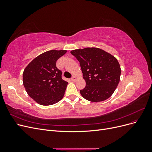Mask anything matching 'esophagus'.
Here are the masks:
<instances>
[{"mask_svg":"<svg viewBox=\"0 0 152 152\" xmlns=\"http://www.w3.org/2000/svg\"><path fill=\"white\" fill-rule=\"evenodd\" d=\"M77 79V77L76 76H75V75H73V76H72V77L71 78V80L73 81V82H75Z\"/></svg>","mask_w":152,"mask_h":152,"instance_id":"obj_1","label":"esophagus"}]
</instances>
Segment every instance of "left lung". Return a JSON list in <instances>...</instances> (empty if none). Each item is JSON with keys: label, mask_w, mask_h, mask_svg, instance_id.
Listing matches in <instances>:
<instances>
[{"label": "left lung", "mask_w": 152, "mask_h": 152, "mask_svg": "<svg viewBox=\"0 0 152 152\" xmlns=\"http://www.w3.org/2000/svg\"><path fill=\"white\" fill-rule=\"evenodd\" d=\"M80 63L86 87L80 91L82 97L92 102L107 99L120 81L121 69L112 54L96 48L75 49L70 52Z\"/></svg>", "instance_id": "8db88e82"}]
</instances>
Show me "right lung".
Here are the masks:
<instances>
[{"instance_id":"1","label":"right lung","mask_w":152,"mask_h":152,"mask_svg":"<svg viewBox=\"0 0 152 152\" xmlns=\"http://www.w3.org/2000/svg\"><path fill=\"white\" fill-rule=\"evenodd\" d=\"M66 50H51L40 54L27 66L23 82L30 97L42 105H50L61 100L68 82L62 79V72L56 61Z\"/></svg>"}]
</instances>
